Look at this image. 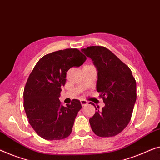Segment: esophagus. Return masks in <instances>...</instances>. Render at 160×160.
I'll return each mask as SVG.
<instances>
[{"mask_svg": "<svg viewBox=\"0 0 160 160\" xmlns=\"http://www.w3.org/2000/svg\"><path fill=\"white\" fill-rule=\"evenodd\" d=\"M80 103L82 106H84L88 103V102L87 101H85V100H80Z\"/></svg>", "mask_w": 160, "mask_h": 160, "instance_id": "esophagus-1", "label": "esophagus"}]
</instances>
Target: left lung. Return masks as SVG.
I'll return each mask as SVG.
<instances>
[{"label": "left lung", "instance_id": "left-lung-1", "mask_svg": "<svg viewBox=\"0 0 160 160\" xmlns=\"http://www.w3.org/2000/svg\"><path fill=\"white\" fill-rule=\"evenodd\" d=\"M97 69V91L105 106L89 119L91 128L101 137L118 134L128 124L137 100V83L129 68L103 47L81 49Z\"/></svg>", "mask_w": 160, "mask_h": 160}]
</instances>
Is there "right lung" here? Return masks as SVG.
<instances>
[{
    "label": "right lung",
    "instance_id": "add662e5",
    "mask_svg": "<svg viewBox=\"0 0 160 160\" xmlns=\"http://www.w3.org/2000/svg\"><path fill=\"white\" fill-rule=\"evenodd\" d=\"M86 59L77 49L59 50L42 57L28 76L23 107L30 125L43 139H63L72 132L82 106L79 100L73 99L64 106L59 98L69 69L82 65Z\"/></svg>",
    "mask_w": 160,
    "mask_h": 160
}]
</instances>
